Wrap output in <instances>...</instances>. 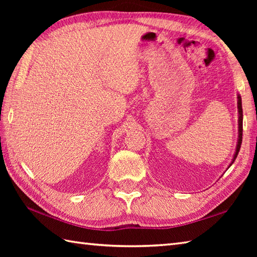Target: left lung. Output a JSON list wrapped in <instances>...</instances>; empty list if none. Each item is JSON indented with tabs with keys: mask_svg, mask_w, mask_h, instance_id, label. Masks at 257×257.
I'll return each mask as SVG.
<instances>
[{
	"mask_svg": "<svg viewBox=\"0 0 257 257\" xmlns=\"http://www.w3.org/2000/svg\"><path fill=\"white\" fill-rule=\"evenodd\" d=\"M237 108H238V141H237V147H236V152L235 155H234L233 158V161L236 159V157L238 155V151L241 149V145H242V136H243V110H242V99H241V96L237 97ZM231 163V165H232ZM230 165V166H231Z\"/></svg>",
	"mask_w": 257,
	"mask_h": 257,
	"instance_id": "1",
	"label": "left lung"
}]
</instances>
